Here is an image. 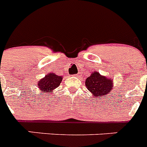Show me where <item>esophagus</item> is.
<instances>
[{
  "label": "esophagus",
  "mask_w": 147,
  "mask_h": 147,
  "mask_svg": "<svg viewBox=\"0 0 147 147\" xmlns=\"http://www.w3.org/2000/svg\"><path fill=\"white\" fill-rule=\"evenodd\" d=\"M74 76H75V77H78L79 75L78 74H76V75H74Z\"/></svg>",
  "instance_id": "1"
}]
</instances>
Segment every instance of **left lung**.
Returning <instances> with one entry per match:
<instances>
[{"label": "left lung", "instance_id": "1", "mask_svg": "<svg viewBox=\"0 0 147 147\" xmlns=\"http://www.w3.org/2000/svg\"><path fill=\"white\" fill-rule=\"evenodd\" d=\"M85 85L94 98H101L108 95L113 89V79L100 75L99 72H92L85 81Z\"/></svg>", "mask_w": 147, "mask_h": 147}]
</instances>
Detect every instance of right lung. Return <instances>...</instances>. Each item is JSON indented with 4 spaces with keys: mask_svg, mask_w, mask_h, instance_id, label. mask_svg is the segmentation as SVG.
I'll use <instances>...</instances> for the list:
<instances>
[{
    "mask_svg": "<svg viewBox=\"0 0 147 147\" xmlns=\"http://www.w3.org/2000/svg\"><path fill=\"white\" fill-rule=\"evenodd\" d=\"M63 80V76H59L55 73H49L45 77L39 80L38 88L43 93H49L58 88Z\"/></svg>",
    "mask_w": 147,
    "mask_h": 147,
    "instance_id": "1",
    "label": "right lung"
}]
</instances>
